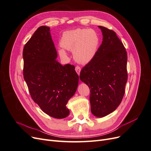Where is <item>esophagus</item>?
Wrapping results in <instances>:
<instances>
[{"instance_id": "34e87169", "label": "esophagus", "mask_w": 151, "mask_h": 151, "mask_svg": "<svg viewBox=\"0 0 151 151\" xmlns=\"http://www.w3.org/2000/svg\"><path fill=\"white\" fill-rule=\"evenodd\" d=\"M76 72L77 73V74L78 75H79L80 74V72H81V67H79V66H76Z\"/></svg>"}]
</instances>
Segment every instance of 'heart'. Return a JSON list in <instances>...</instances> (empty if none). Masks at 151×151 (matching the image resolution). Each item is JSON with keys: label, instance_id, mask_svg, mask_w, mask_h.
Wrapping results in <instances>:
<instances>
[{"label": "heart", "instance_id": "heart-1", "mask_svg": "<svg viewBox=\"0 0 151 151\" xmlns=\"http://www.w3.org/2000/svg\"><path fill=\"white\" fill-rule=\"evenodd\" d=\"M99 41V36L94 29L78 28L64 32L60 40V45L63 48L73 51L77 62L87 63L95 56ZM59 53L61 56L66 55L63 49L59 50Z\"/></svg>", "mask_w": 151, "mask_h": 151}]
</instances>
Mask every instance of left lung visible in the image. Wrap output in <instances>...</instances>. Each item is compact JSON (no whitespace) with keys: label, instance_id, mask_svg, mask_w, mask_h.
<instances>
[{"label":"left lung","instance_id":"8db88e82","mask_svg":"<svg viewBox=\"0 0 151 151\" xmlns=\"http://www.w3.org/2000/svg\"><path fill=\"white\" fill-rule=\"evenodd\" d=\"M103 42L94 58L81 71L80 79L90 89L91 110L97 117L115 111L125 94L127 53L115 31L99 26Z\"/></svg>","mask_w":151,"mask_h":151}]
</instances>
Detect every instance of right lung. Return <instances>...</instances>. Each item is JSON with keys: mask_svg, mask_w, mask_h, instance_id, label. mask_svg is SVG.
Returning a JSON list of instances; mask_svg holds the SVG:
<instances>
[{"mask_svg": "<svg viewBox=\"0 0 151 151\" xmlns=\"http://www.w3.org/2000/svg\"><path fill=\"white\" fill-rule=\"evenodd\" d=\"M23 76L31 97L49 116L63 118L69 114L66 104L77 88L79 76L73 65H62L50 28L36 29L22 52Z\"/></svg>", "mask_w": 151, "mask_h": 151, "instance_id": "right-lung-1", "label": "right lung"}]
</instances>
